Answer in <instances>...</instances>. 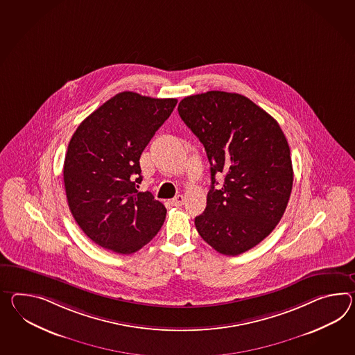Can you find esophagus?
<instances>
[{"mask_svg":"<svg viewBox=\"0 0 355 355\" xmlns=\"http://www.w3.org/2000/svg\"><path fill=\"white\" fill-rule=\"evenodd\" d=\"M183 201H184V198L182 195H177L174 199H172V204H173L174 207H181Z\"/></svg>","mask_w":355,"mask_h":355,"instance_id":"obj_1","label":"esophagus"}]
</instances>
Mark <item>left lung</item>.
Wrapping results in <instances>:
<instances>
[{
  "label": "left lung",
  "instance_id": "1",
  "mask_svg": "<svg viewBox=\"0 0 355 355\" xmlns=\"http://www.w3.org/2000/svg\"><path fill=\"white\" fill-rule=\"evenodd\" d=\"M182 121L205 147L211 186L195 218L202 240L223 255L250 250L285 213L294 172L290 147L275 118L239 94L209 91L178 105ZM216 173L225 175L216 188Z\"/></svg>",
  "mask_w": 355,
  "mask_h": 355
}]
</instances>
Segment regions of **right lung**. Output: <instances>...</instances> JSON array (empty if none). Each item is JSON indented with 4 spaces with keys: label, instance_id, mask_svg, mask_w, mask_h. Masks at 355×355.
Wrapping results in <instances>:
<instances>
[{
    "label": "right lung",
    "instance_id": "add662e5",
    "mask_svg": "<svg viewBox=\"0 0 355 355\" xmlns=\"http://www.w3.org/2000/svg\"><path fill=\"white\" fill-rule=\"evenodd\" d=\"M177 98L121 92L79 124L68 145L64 184L70 211L98 246L132 254L151 241L166 209L150 192H139V157Z\"/></svg>",
    "mask_w": 355,
    "mask_h": 355
}]
</instances>
